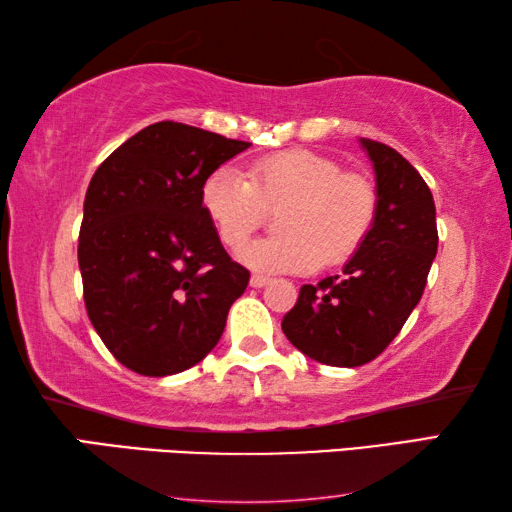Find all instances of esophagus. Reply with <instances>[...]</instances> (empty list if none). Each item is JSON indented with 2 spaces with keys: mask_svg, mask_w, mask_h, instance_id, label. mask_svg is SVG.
<instances>
[{
  "mask_svg": "<svg viewBox=\"0 0 512 512\" xmlns=\"http://www.w3.org/2000/svg\"><path fill=\"white\" fill-rule=\"evenodd\" d=\"M266 284H268V277H266V275H259V273L250 275V287L262 289V287H266Z\"/></svg>",
  "mask_w": 512,
  "mask_h": 512,
  "instance_id": "obj_1",
  "label": "esophagus"
}]
</instances>
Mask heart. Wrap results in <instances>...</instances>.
Instances as JSON below:
<instances>
[{"instance_id":"heart-1","label":"heart","mask_w":512,"mask_h":512,"mask_svg":"<svg viewBox=\"0 0 512 512\" xmlns=\"http://www.w3.org/2000/svg\"><path fill=\"white\" fill-rule=\"evenodd\" d=\"M203 210L225 248H244L268 210L287 205L277 219L282 235L248 246L241 259L271 273H309L350 259L377 219V189L359 173L314 151H284L259 158L246 176L219 169L205 180Z\"/></svg>"}]
</instances>
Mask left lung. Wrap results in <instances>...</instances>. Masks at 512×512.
Wrapping results in <instances>:
<instances>
[{
	"instance_id": "1",
	"label": "left lung",
	"mask_w": 512,
	"mask_h": 512,
	"mask_svg": "<svg viewBox=\"0 0 512 512\" xmlns=\"http://www.w3.org/2000/svg\"><path fill=\"white\" fill-rule=\"evenodd\" d=\"M359 142L375 169V225L343 273L305 284L282 320L302 354L339 368L372 361L400 334L438 250L436 205L420 173L391 146Z\"/></svg>"
}]
</instances>
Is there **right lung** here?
Segmentation results:
<instances>
[{
    "label": "right lung",
    "mask_w": 512,
    "mask_h": 512,
    "mask_svg": "<svg viewBox=\"0 0 512 512\" xmlns=\"http://www.w3.org/2000/svg\"><path fill=\"white\" fill-rule=\"evenodd\" d=\"M248 146L158 121L94 171L79 235L83 300L121 366L146 377L176 375L219 343L250 273L225 253L201 192Z\"/></svg>",
    "instance_id": "obj_1"
}]
</instances>
